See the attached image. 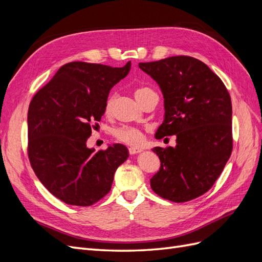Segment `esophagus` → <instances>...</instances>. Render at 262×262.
<instances>
[{
  "label": "esophagus",
  "instance_id": "obj_1",
  "mask_svg": "<svg viewBox=\"0 0 262 262\" xmlns=\"http://www.w3.org/2000/svg\"><path fill=\"white\" fill-rule=\"evenodd\" d=\"M141 152H142V149L139 148V147H133V146L129 147L130 155H134V154H138V153H141Z\"/></svg>",
  "mask_w": 262,
  "mask_h": 262
}]
</instances>
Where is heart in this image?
Returning <instances> with one entry per match:
<instances>
[{
	"mask_svg": "<svg viewBox=\"0 0 262 262\" xmlns=\"http://www.w3.org/2000/svg\"><path fill=\"white\" fill-rule=\"evenodd\" d=\"M149 89H146V87H142V89H139L136 92V97L137 99L141 98L143 95H145L147 92H149ZM113 96H110L105 105V112L108 114L110 110H112L113 106ZM114 136L115 138L122 142V143H125L128 145H133V146H138L140 144L143 143L144 141V134L140 129L136 128V126H131V125H123L120 126V128H117L114 131Z\"/></svg>",
	"mask_w": 262,
	"mask_h": 262,
	"instance_id": "obj_1",
	"label": "heart"
}]
</instances>
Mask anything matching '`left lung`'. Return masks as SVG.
<instances>
[{
    "instance_id": "obj_1",
    "label": "left lung",
    "mask_w": 262,
    "mask_h": 262,
    "mask_svg": "<svg viewBox=\"0 0 262 262\" xmlns=\"http://www.w3.org/2000/svg\"><path fill=\"white\" fill-rule=\"evenodd\" d=\"M158 84L164 121L155 138L176 136V146L154 147L161 167L150 178L166 200L187 202L212 188L232 154V101L221 78L187 55L139 63Z\"/></svg>"
}]
</instances>
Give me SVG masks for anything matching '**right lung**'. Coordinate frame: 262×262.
Returning a JSON list of instances; mask_svg holds the SVG:
<instances>
[{"label":"right lung","instance_id":"right-lung-1","mask_svg":"<svg viewBox=\"0 0 262 262\" xmlns=\"http://www.w3.org/2000/svg\"><path fill=\"white\" fill-rule=\"evenodd\" d=\"M130 69V61L122 68L70 62L30 101V165L48 191L67 204L90 207L99 201L129 157L122 144L95 152L86 142L105 114L110 90Z\"/></svg>","mask_w":262,"mask_h":262}]
</instances>
